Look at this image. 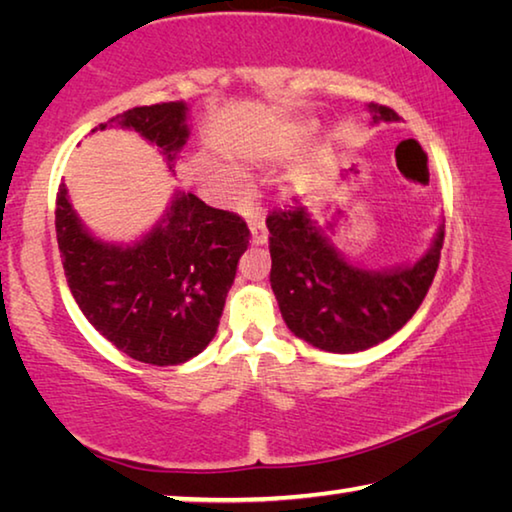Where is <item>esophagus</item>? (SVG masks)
Wrapping results in <instances>:
<instances>
[{
	"label": "esophagus",
	"instance_id": "obj_1",
	"mask_svg": "<svg viewBox=\"0 0 512 512\" xmlns=\"http://www.w3.org/2000/svg\"><path fill=\"white\" fill-rule=\"evenodd\" d=\"M248 225H250V232H253V244H255V246L266 244V239H268L266 223H264L262 219H259V216H253V219L248 221Z\"/></svg>",
	"mask_w": 512,
	"mask_h": 512
}]
</instances>
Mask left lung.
I'll list each match as a JSON object with an SVG mask.
<instances>
[{
  "instance_id": "left-lung-1",
  "label": "left lung",
  "mask_w": 512,
  "mask_h": 512,
  "mask_svg": "<svg viewBox=\"0 0 512 512\" xmlns=\"http://www.w3.org/2000/svg\"><path fill=\"white\" fill-rule=\"evenodd\" d=\"M372 121L397 112L368 103ZM271 287L284 323L298 339L327 352H359L386 341L418 311L438 271L445 230L427 255L395 271H363L336 253L302 205L273 210L266 219Z\"/></svg>"
}]
</instances>
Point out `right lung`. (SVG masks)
Instances as JSON below:
<instances>
[{"label": "right lung", "instance_id": "right-lung-1", "mask_svg": "<svg viewBox=\"0 0 512 512\" xmlns=\"http://www.w3.org/2000/svg\"><path fill=\"white\" fill-rule=\"evenodd\" d=\"M185 119V103L169 101L131 108L99 128H133L173 162L189 137ZM56 237L69 291L94 329L128 357L176 366L214 339L250 230L239 214L180 192L142 241L108 246L88 235L60 185Z\"/></svg>", "mask_w": 512, "mask_h": 512}]
</instances>
